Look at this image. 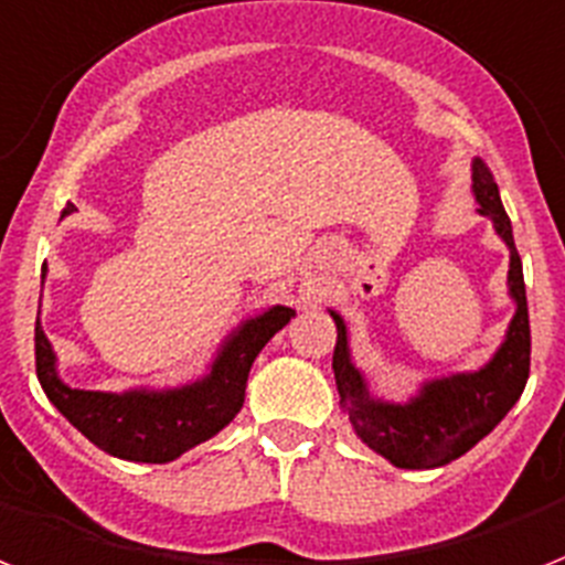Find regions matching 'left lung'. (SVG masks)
<instances>
[{
  "instance_id": "1",
  "label": "left lung",
  "mask_w": 565,
  "mask_h": 565,
  "mask_svg": "<svg viewBox=\"0 0 565 565\" xmlns=\"http://www.w3.org/2000/svg\"><path fill=\"white\" fill-rule=\"evenodd\" d=\"M472 189L481 204L478 212L493 218L499 236L511 247L508 282H511V295L516 300V315L511 320L508 338L487 367H481L478 373H461V376L431 382L408 405L376 403L367 396L364 379L347 353L344 320L332 311V320L338 327L332 370H335L341 403L350 411L355 435L394 467L431 469L461 458L502 423L504 414L516 405L525 391L527 373H531V323H527L522 259L513 245L511 218L504 212L499 186H495L493 171L487 169V162L476 160L472 166Z\"/></svg>"
}]
</instances>
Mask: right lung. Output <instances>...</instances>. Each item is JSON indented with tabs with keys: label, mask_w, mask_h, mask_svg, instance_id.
I'll use <instances>...</instances> for the list:
<instances>
[{
	"label": "right lung",
	"mask_w": 565,
	"mask_h": 565,
	"mask_svg": "<svg viewBox=\"0 0 565 565\" xmlns=\"http://www.w3.org/2000/svg\"><path fill=\"white\" fill-rule=\"evenodd\" d=\"M72 210L75 206L70 204L63 215ZM291 315L295 309L274 306L259 318L247 320L242 332L221 350L204 382L166 394H98L66 387L54 373V353L40 323L34 327V364L54 408L98 449L125 461L166 463L218 435L236 417L245 403L250 364Z\"/></svg>",
	"instance_id": "add662e5"
}]
</instances>
